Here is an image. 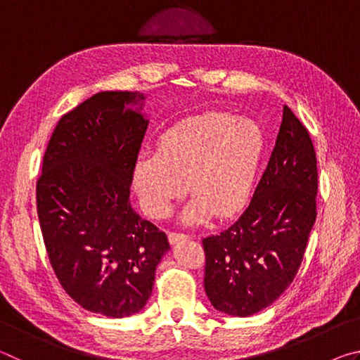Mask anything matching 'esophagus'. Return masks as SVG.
<instances>
[{
    "label": "esophagus",
    "instance_id": "34e87169",
    "mask_svg": "<svg viewBox=\"0 0 360 360\" xmlns=\"http://www.w3.org/2000/svg\"><path fill=\"white\" fill-rule=\"evenodd\" d=\"M187 238H191V236L186 233H179V231H169L168 233V240L172 245H174V243H178V241H182V240H187Z\"/></svg>",
    "mask_w": 360,
    "mask_h": 360
}]
</instances>
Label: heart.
<instances>
[{
  "mask_svg": "<svg viewBox=\"0 0 360 360\" xmlns=\"http://www.w3.org/2000/svg\"><path fill=\"white\" fill-rule=\"evenodd\" d=\"M264 133L257 122L227 112L195 115L158 138L157 154L138 158L133 173L139 203L152 217H165L188 191L195 195L184 221L198 224L245 206L257 173Z\"/></svg>",
  "mask_w": 360,
  "mask_h": 360,
  "instance_id": "heart-1",
  "label": "heart"
}]
</instances>
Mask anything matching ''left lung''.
I'll list each match as a JSON object with an SVG mask.
<instances>
[{
    "instance_id": "obj_1",
    "label": "left lung",
    "mask_w": 360,
    "mask_h": 360,
    "mask_svg": "<svg viewBox=\"0 0 360 360\" xmlns=\"http://www.w3.org/2000/svg\"><path fill=\"white\" fill-rule=\"evenodd\" d=\"M318 160L309 131L288 106L275 149L245 212L203 238L205 290L212 307L251 316L294 281L316 221Z\"/></svg>"
}]
</instances>
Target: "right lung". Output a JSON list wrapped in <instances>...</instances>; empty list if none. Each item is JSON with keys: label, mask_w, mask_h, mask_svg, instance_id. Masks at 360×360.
Wrapping results in <instances>:
<instances>
[{"label": "right lung", "mask_w": 360, "mask_h": 360, "mask_svg": "<svg viewBox=\"0 0 360 360\" xmlns=\"http://www.w3.org/2000/svg\"><path fill=\"white\" fill-rule=\"evenodd\" d=\"M136 92H101L62 115L36 182L46 251L60 284L87 311L125 318L144 308L169 245L139 217L130 184L149 120Z\"/></svg>", "instance_id": "1"}]
</instances>
